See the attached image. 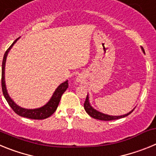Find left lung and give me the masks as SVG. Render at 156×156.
<instances>
[{
	"label": "left lung",
	"instance_id": "obj_1",
	"mask_svg": "<svg viewBox=\"0 0 156 156\" xmlns=\"http://www.w3.org/2000/svg\"><path fill=\"white\" fill-rule=\"evenodd\" d=\"M141 50L143 51V52L144 53V48H141ZM84 109L85 111L87 112V114L90 116H91L92 118L96 119H100V120H104V121H109V120H113V119H120V118H123V117L127 116L128 115L131 113L133 111V109L132 111H130L128 113L125 114V115H107V114H104L102 112H100L97 111L96 109L92 107L90 104V101H89V97H88V94L87 95L86 98V101H85L84 102Z\"/></svg>",
	"mask_w": 156,
	"mask_h": 156
}]
</instances>
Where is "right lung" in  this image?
Instances as JSON below:
<instances>
[{
  "mask_svg": "<svg viewBox=\"0 0 156 156\" xmlns=\"http://www.w3.org/2000/svg\"><path fill=\"white\" fill-rule=\"evenodd\" d=\"M19 40L16 39L14 41L13 44L9 47L8 50L5 51V55L3 58L2 62V73H1V87H2V91L3 94L5 96V99L8 101V105H10L11 108L13 109V111L18 114L20 116L26 117V118H29V119H47L48 117H50L52 114L56 111L58 108V105L59 104L60 99H61L62 95L63 94L66 89L68 88L69 83L68 80H66V82L62 83L59 85L55 90V91L54 92L52 97L49 100L46 105L38 108H34V109H28V108H23L16 103L14 102L13 100L10 98L9 94H8V91H7L6 85H5V62H6V58L8 56V54L9 51L11 50V48L13 47L14 44Z\"/></svg>",
  "mask_w": 156,
  "mask_h": 156,
  "instance_id": "add662e5",
  "label": "right lung"
}]
</instances>
